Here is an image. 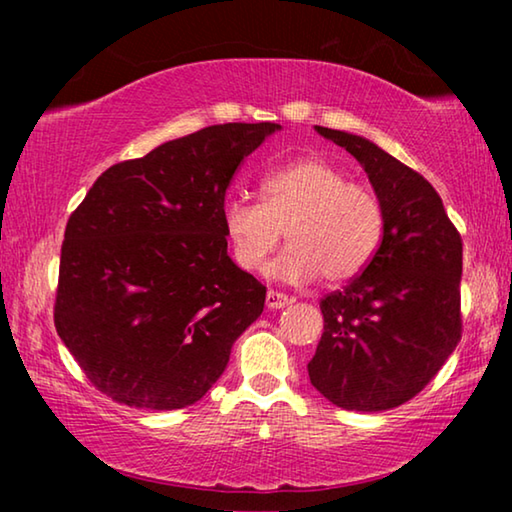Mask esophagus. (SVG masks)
I'll return each mask as SVG.
<instances>
[{"label": "esophagus", "mask_w": 512, "mask_h": 512, "mask_svg": "<svg viewBox=\"0 0 512 512\" xmlns=\"http://www.w3.org/2000/svg\"><path fill=\"white\" fill-rule=\"evenodd\" d=\"M291 302H293V298L284 296V293H277V291H268L266 293V307L268 309H282V307L291 305Z\"/></svg>", "instance_id": "esophagus-1"}]
</instances>
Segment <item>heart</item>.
<instances>
[{
	"mask_svg": "<svg viewBox=\"0 0 512 512\" xmlns=\"http://www.w3.org/2000/svg\"><path fill=\"white\" fill-rule=\"evenodd\" d=\"M262 203L244 196L223 203V232L235 262L259 271L282 239L291 241L271 275L307 284L323 275L341 284L357 277L375 257L384 235V210L375 192L350 183L348 173L311 155L266 173Z\"/></svg>",
	"mask_w": 512,
	"mask_h": 512,
	"instance_id": "b5f03b06",
	"label": "heart"
}]
</instances>
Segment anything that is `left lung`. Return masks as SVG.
I'll use <instances>...</instances> for the list:
<instances>
[{"instance_id": "1", "label": "left lung", "mask_w": 512, "mask_h": 512, "mask_svg": "<svg viewBox=\"0 0 512 512\" xmlns=\"http://www.w3.org/2000/svg\"><path fill=\"white\" fill-rule=\"evenodd\" d=\"M316 133L368 173L384 235L363 273L320 300L325 327L309 379L341 409L388 411L418 395L461 341V235L418 171L361 135Z\"/></svg>"}]
</instances>
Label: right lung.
Returning a JSON list of instances; mask_svg holds the SVG:
<instances>
[{
	"mask_svg": "<svg viewBox=\"0 0 512 512\" xmlns=\"http://www.w3.org/2000/svg\"><path fill=\"white\" fill-rule=\"evenodd\" d=\"M280 124H219L103 171L69 216L54 323L85 375L135 409L210 391L266 287L228 255L225 189Z\"/></svg>",
	"mask_w": 512,
	"mask_h": 512,
	"instance_id": "add662e5",
	"label": "right lung"
}]
</instances>
